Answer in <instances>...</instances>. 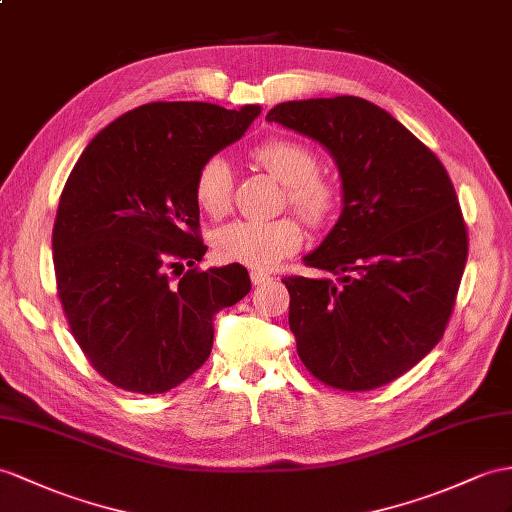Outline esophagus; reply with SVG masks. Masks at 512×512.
<instances>
[{
    "label": "esophagus",
    "instance_id": "1",
    "mask_svg": "<svg viewBox=\"0 0 512 512\" xmlns=\"http://www.w3.org/2000/svg\"><path fill=\"white\" fill-rule=\"evenodd\" d=\"M249 278H252V284L254 286H260V284H265L267 280H271V276H269V273H265V271H252V273H249Z\"/></svg>",
    "mask_w": 512,
    "mask_h": 512
}]
</instances>
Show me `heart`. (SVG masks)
Returning <instances> with one entry per match:
<instances>
[{"mask_svg": "<svg viewBox=\"0 0 512 512\" xmlns=\"http://www.w3.org/2000/svg\"><path fill=\"white\" fill-rule=\"evenodd\" d=\"M256 165L267 169L286 186V199L297 215L321 226L336 210L339 195L317 176L319 158L302 143L289 139H267L252 149ZM232 167L228 158L210 156L199 165L193 182L195 202L208 217L226 215L232 204ZM302 228L291 217L273 221H232L213 234V252L223 263L249 269H271L302 245Z\"/></svg>", "mask_w": 512, "mask_h": 512, "instance_id": "1", "label": "heart"}]
</instances>
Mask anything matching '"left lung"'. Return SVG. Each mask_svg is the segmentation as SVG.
<instances>
[{
  "label": "left lung",
  "instance_id": "left-lung-1",
  "mask_svg": "<svg viewBox=\"0 0 512 512\" xmlns=\"http://www.w3.org/2000/svg\"><path fill=\"white\" fill-rule=\"evenodd\" d=\"M267 121L308 136L336 162L343 208L304 256L330 278H284L306 369L369 391L441 341L467 263V228L441 160L389 112L341 95L273 106Z\"/></svg>",
  "mask_w": 512,
  "mask_h": 512
}]
</instances>
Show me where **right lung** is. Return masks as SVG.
Listing matches in <instances>:
<instances>
[{"mask_svg": "<svg viewBox=\"0 0 512 512\" xmlns=\"http://www.w3.org/2000/svg\"><path fill=\"white\" fill-rule=\"evenodd\" d=\"M258 104L154 102L121 115L86 145L62 189L52 249L73 336L102 376L132 393H165L206 363L219 310L252 282L241 265L191 269L199 165L239 141Z\"/></svg>", "mask_w": 512, "mask_h": 512, "instance_id": "add662e5", "label": "right lung"}]
</instances>
